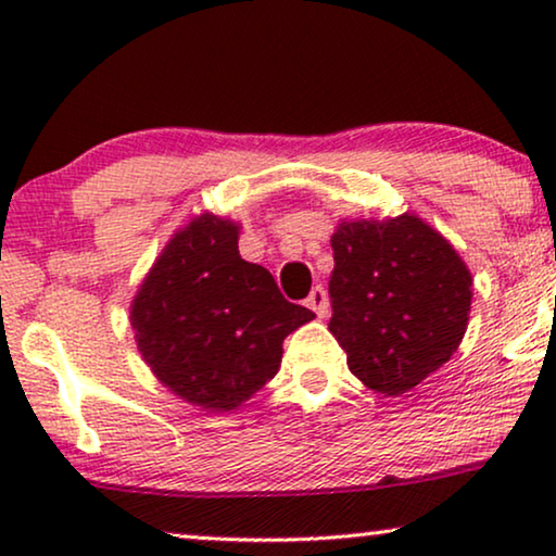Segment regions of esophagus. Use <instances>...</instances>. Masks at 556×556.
I'll use <instances>...</instances> for the list:
<instances>
[{
	"instance_id": "34e87169",
	"label": "esophagus",
	"mask_w": 556,
	"mask_h": 556,
	"mask_svg": "<svg viewBox=\"0 0 556 556\" xmlns=\"http://www.w3.org/2000/svg\"><path fill=\"white\" fill-rule=\"evenodd\" d=\"M306 306L314 311V314L318 316V318H326V314H329V295H326V291L321 286H316L314 291L308 293V299H306Z\"/></svg>"
}]
</instances>
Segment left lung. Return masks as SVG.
<instances>
[{
  "label": "left lung",
  "mask_w": 556,
  "mask_h": 556,
  "mask_svg": "<svg viewBox=\"0 0 556 556\" xmlns=\"http://www.w3.org/2000/svg\"><path fill=\"white\" fill-rule=\"evenodd\" d=\"M329 331L346 364L387 397L451 359L470 314L473 278L443 235L415 215L341 223L331 238Z\"/></svg>",
  "instance_id": "8db88e82"
}]
</instances>
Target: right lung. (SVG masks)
Wrapping results in <instances>:
<instances>
[{
    "label": "right lung",
    "mask_w": 556,
    "mask_h": 556,
    "mask_svg": "<svg viewBox=\"0 0 556 556\" xmlns=\"http://www.w3.org/2000/svg\"><path fill=\"white\" fill-rule=\"evenodd\" d=\"M314 314L242 261L238 225L202 215L174 235L131 306L136 344L181 400L227 413L273 379L283 339Z\"/></svg>",
    "instance_id": "add662e5"
}]
</instances>
